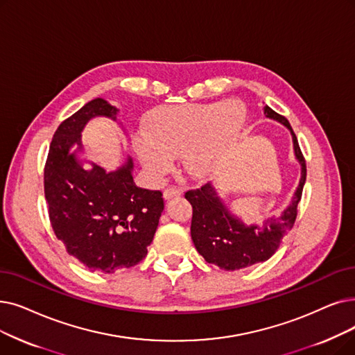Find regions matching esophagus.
Here are the masks:
<instances>
[{"mask_svg": "<svg viewBox=\"0 0 355 355\" xmlns=\"http://www.w3.org/2000/svg\"><path fill=\"white\" fill-rule=\"evenodd\" d=\"M181 194H182V190L178 189V187H175V186H171V187H168V189L164 190V197H165L166 200L173 198V197H178V196H181Z\"/></svg>", "mask_w": 355, "mask_h": 355, "instance_id": "1", "label": "esophagus"}]
</instances>
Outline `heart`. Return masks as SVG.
<instances>
[{"mask_svg": "<svg viewBox=\"0 0 355 355\" xmlns=\"http://www.w3.org/2000/svg\"><path fill=\"white\" fill-rule=\"evenodd\" d=\"M245 121L241 101L159 105L148 113L145 133L135 136V148L152 174H164L169 159L184 155L194 177L207 174L223 146Z\"/></svg>", "mask_w": 355, "mask_h": 355, "instance_id": "1", "label": "heart"}]
</instances>
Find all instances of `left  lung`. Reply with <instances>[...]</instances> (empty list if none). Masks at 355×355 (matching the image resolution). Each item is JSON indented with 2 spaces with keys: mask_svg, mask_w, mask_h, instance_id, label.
<instances>
[{
  "mask_svg": "<svg viewBox=\"0 0 355 355\" xmlns=\"http://www.w3.org/2000/svg\"><path fill=\"white\" fill-rule=\"evenodd\" d=\"M267 117L274 119L291 132L296 158L302 165V178L290 206L279 218L266 220L263 227L245 226L234 218L220 202L211 184L196 190L186 191V198L193 207L191 239L196 250L207 263L226 271L242 270L257 263H263L279 250L283 236L295 225L297 205L302 198L306 181V161L300 150L297 137L293 132L288 120L275 113L268 105L264 107Z\"/></svg>",
  "mask_w": 355,
  "mask_h": 355,
  "instance_id": "left-lung-1",
  "label": "left lung"
}]
</instances>
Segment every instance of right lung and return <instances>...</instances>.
<instances>
[{
    "mask_svg": "<svg viewBox=\"0 0 355 355\" xmlns=\"http://www.w3.org/2000/svg\"><path fill=\"white\" fill-rule=\"evenodd\" d=\"M117 109L103 98L87 103L56 129L44 164V197L53 232L69 255L88 270L113 274L146 257L159 223L164 198L159 190L137 187L132 159L114 173L98 165L84 169L73 145L96 116L116 119Z\"/></svg>",
    "mask_w": 355,
    "mask_h": 355,
    "instance_id": "right-lung-1",
    "label": "right lung"
}]
</instances>
